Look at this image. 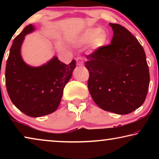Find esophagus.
Here are the masks:
<instances>
[{
  "instance_id": "1",
  "label": "esophagus",
  "mask_w": 159,
  "mask_h": 159,
  "mask_svg": "<svg viewBox=\"0 0 159 159\" xmlns=\"http://www.w3.org/2000/svg\"><path fill=\"white\" fill-rule=\"evenodd\" d=\"M77 66H83L84 65V60H83V58L82 57H78L77 58Z\"/></svg>"
}]
</instances>
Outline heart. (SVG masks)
Masks as SVG:
<instances>
[{
	"label": "heart",
	"instance_id": "1",
	"mask_svg": "<svg viewBox=\"0 0 159 159\" xmlns=\"http://www.w3.org/2000/svg\"><path fill=\"white\" fill-rule=\"evenodd\" d=\"M109 40L106 32H101V28H90L84 31L80 37L78 42L82 44L92 45L93 49L98 50L106 46Z\"/></svg>",
	"mask_w": 159,
	"mask_h": 159
}]
</instances>
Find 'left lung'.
<instances>
[{
    "label": "left lung",
    "mask_w": 159,
    "mask_h": 159,
    "mask_svg": "<svg viewBox=\"0 0 159 159\" xmlns=\"http://www.w3.org/2000/svg\"><path fill=\"white\" fill-rule=\"evenodd\" d=\"M109 25L114 31L111 44L86 56L88 90L103 110L127 114L144 103L149 69L144 49L135 37L123 26Z\"/></svg>",
    "instance_id": "1"
}]
</instances>
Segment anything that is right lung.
Listing matches in <instances>:
<instances>
[{"mask_svg": "<svg viewBox=\"0 0 159 159\" xmlns=\"http://www.w3.org/2000/svg\"><path fill=\"white\" fill-rule=\"evenodd\" d=\"M35 30L29 25L13 41L6 66V85L13 104L24 114L39 117L57 109L64 88L76 67L54 57L40 66L26 64L21 55V45L27 34Z\"/></svg>", "mask_w": 159, "mask_h": 159, "instance_id": "right-lung-1", "label": "right lung"}]
</instances>
